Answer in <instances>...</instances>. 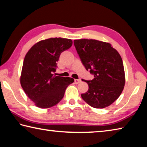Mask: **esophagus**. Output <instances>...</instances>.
I'll use <instances>...</instances> for the list:
<instances>
[{"instance_id":"1","label":"esophagus","mask_w":147,"mask_h":147,"mask_svg":"<svg viewBox=\"0 0 147 147\" xmlns=\"http://www.w3.org/2000/svg\"><path fill=\"white\" fill-rule=\"evenodd\" d=\"M74 81H75L76 84H79L81 82V80H80V79H75Z\"/></svg>"}]
</instances>
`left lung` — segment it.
Instances as JSON below:
<instances>
[{
	"instance_id": "obj_1",
	"label": "left lung",
	"mask_w": 147,
	"mask_h": 147,
	"mask_svg": "<svg viewBox=\"0 0 147 147\" xmlns=\"http://www.w3.org/2000/svg\"><path fill=\"white\" fill-rule=\"evenodd\" d=\"M74 43L82 63L94 76L92 81H84L89 88L81 94L82 98L95 109L110 106L124 89L125 74L121 57L109 42L84 38L74 40Z\"/></svg>"
}]
</instances>
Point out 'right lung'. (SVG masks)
I'll return each instance as SVG.
<instances>
[{
	"label": "right lung",
	"instance_id": "right-lung-1",
	"mask_svg": "<svg viewBox=\"0 0 147 147\" xmlns=\"http://www.w3.org/2000/svg\"><path fill=\"white\" fill-rule=\"evenodd\" d=\"M72 40L50 38L35 43L26 54L20 83L28 98L41 109L55 106L63 98L71 78L56 76L57 62L63 51L69 48Z\"/></svg>",
	"mask_w": 147,
	"mask_h": 147
}]
</instances>
